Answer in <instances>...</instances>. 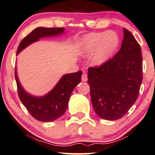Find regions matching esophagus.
Wrapping results in <instances>:
<instances>
[{
	"label": "esophagus",
	"mask_w": 155,
	"mask_h": 155,
	"mask_svg": "<svg viewBox=\"0 0 155 155\" xmlns=\"http://www.w3.org/2000/svg\"><path fill=\"white\" fill-rule=\"evenodd\" d=\"M87 79H88V78H87V74H82V76H81V81H87Z\"/></svg>",
	"instance_id": "esophagus-1"
}]
</instances>
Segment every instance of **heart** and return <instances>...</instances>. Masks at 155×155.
<instances>
[{
	"mask_svg": "<svg viewBox=\"0 0 155 155\" xmlns=\"http://www.w3.org/2000/svg\"><path fill=\"white\" fill-rule=\"evenodd\" d=\"M118 44L119 38L114 33H92L84 37L79 53L83 56H89L94 53L92 64L100 66L109 59Z\"/></svg>",
	"mask_w": 155,
	"mask_h": 155,
	"instance_id": "b5f03b06",
	"label": "heart"
}]
</instances>
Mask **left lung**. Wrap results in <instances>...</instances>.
I'll list each match as a JSON object with an SVG mask.
<instances>
[{
  "label": "left lung",
  "instance_id": "8db88e82",
  "mask_svg": "<svg viewBox=\"0 0 155 155\" xmlns=\"http://www.w3.org/2000/svg\"><path fill=\"white\" fill-rule=\"evenodd\" d=\"M120 50L100 66L88 69L92 105L99 117L116 120L126 114L137 99L142 81L141 47L126 28Z\"/></svg>",
  "mask_w": 155,
  "mask_h": 155
}]
</instances>
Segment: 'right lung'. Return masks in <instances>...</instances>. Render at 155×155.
Instances as JSON below:
<instances>
[{"label": "right lung", "instance_id": "obj_1", "mask_svg": "<svg viewBox=\"0 0 155 155\" xmlns=\"http://www.w3.org/2000/svg\"><path fill=\"white\" fill-rule=\"evenodd\" d=\"M64 28H44L34 29L23 38L17 48L16 54L29 44L41 37L52 36L62 34ZM82 71L64 75L51 91L43 97H35L27 94L19 83L15 71L18 94L21 102L34 118L41 121H53L59 118L65 112L71 92L81 82Z\"/></svg>", "mask_w": 155, "mask_h": 155}]
</instances>
